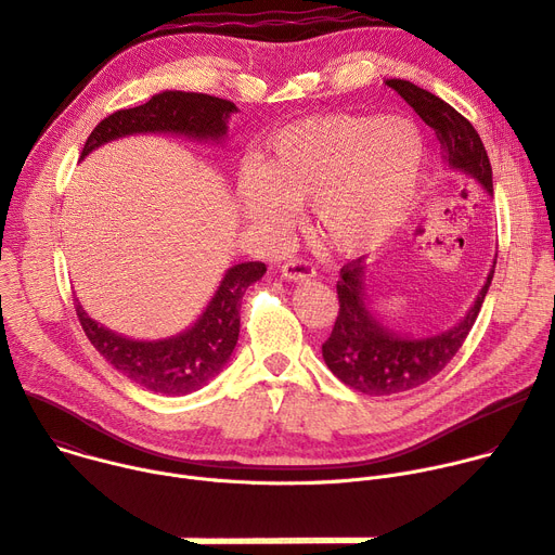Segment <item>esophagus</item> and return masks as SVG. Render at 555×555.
I'll return each instance as SVG.
<instances>
[{
    "mask_svg": "<svg viewBox=\"0 0 555 555\" xmlns=\"http://www.w3.org/2000/svg\"><path fill=\"white\" fill-rule=\"evenodd\" d=\"M282 278L291 280V282H302V280H311L315 278V269L309 262L302 260H291L282 267Z\"/></svg>",
    "mask_w": 555,
    "mask_h": 555,
    "instance_id": "obj_1",
    "label": "esophagus"
}]
</instances>
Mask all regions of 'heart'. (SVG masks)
<instances>
[{
  "instance_id": "b5f03b06",
  "label": "heart",
  "mask_w": 555,
  "mask_h": 555,
  "mask_svg": "<svg viewBox=\"0 0 555 555\" xmlns=\"http://www.w3.org/2000/svg\"><path fill=\"white\" fill-rule=\"evenodd\" d=\"M424 168L426 146L411 121L333 113L282 129L262 166H244L237 193L262 227H286L311 202L320 237L337 253L362 255L404 229Z\"/></svg>"
}]
</instances>
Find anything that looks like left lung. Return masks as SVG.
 <instances>
[{
  "instance_id": "left-lung-1",
  "label": "left lung",
  "mask_w": 555,
  "mask_h": 555,
  "mask_svg": "<svg viewBox=\"0 0 555 555\" xmlns=\"http://www.w3.org/2000/svg\"><path fill=\"white\" fill-rule=\"evenodd\" d=\"M387 87L393 89L424 119V124H429L438 133L447 164L476 180L489 195H493L491 162L472 121L438 95L415 87L406 79H387ZM493 271L495 260L476 302L455 326L436 335L409 337L396 333L375 315L366 295L364 258L345 264L339 269L337 280V320L328 339L322 345L326 366L347 387L366 396H396L424 385L451 362L468 331L474 328L485 295L491 286Z\"/></svg>"
}]
</instances>
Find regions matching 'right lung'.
I'll use <instances>...</instances> for the list:
<instances>
[{"instance_id": "add662e5", "label": "right lung", "mask_w": 555, "mask_h": 555, "mask_svg": "<svg viewBox=\"0 0 555 555\" xmlns=\"http://www.w3.org/2000/svg\"><path fill=\"white\" fill-rule=\"evenodd\" d=\"M233 113H237V106L222 98L162 91L142 106L115 111L104 117L83 144L81 159L106 142L140 133H170L197 142H222ZM264 273V262L231 267L195 324L164 339H131L119 335L95 322L81 309L79 300H75V311L91 345L113 369L153 393L186 396L202 389L229 362L240 335L242 297Z\"/></svg>"}]
</instances>
